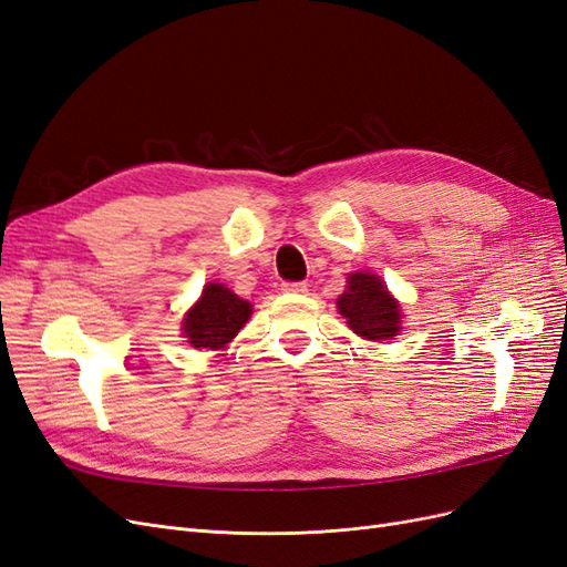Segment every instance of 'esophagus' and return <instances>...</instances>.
Listing matches in <instances>:
<instances>
[{
	"label": "esophagus",
	"mask_w": 567,
	"mask_h": 567,
	"mask_svg": "<svg viewBox=\"0 0 567 567\" xmlns=\"http://www.w3.org/2000/svg\"><path fill=\"white\" fill-rule=\"evenodd\" d=\"M281 290L284 293H307V284L305 281H284Z\"/></svg>",
	"instance_id": "1"
}]
</instances>
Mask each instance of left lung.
Here are the masks:
<instances>
[{
    "label": "left lung",
    "mask_w": 567,
    "mask_h": 567,
    "mask_svg": "<svg viewBox=\"0 0 567 567\" xmlns=\"http://www.w3.org/2000/svg\"><path fill=\"white\" fill-rule=\"evenodd\" d=\"M338 310L350 329L367 340H390L400 331V305L375 274H350L348 290L338 298Z\"/></svg>",
    "instance_id": "8db88e82"
}]
</instances>
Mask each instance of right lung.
<instances>
[{
	"instance_id": "add662e5",
	"label": "right lung",
	"mask_w": 567,
	"mask_h": 567,
	"mask_svg": "<svg viewBox=\"0 0 567 567\" xmlns=\"http://www.w3.org/2000/svg\"><path fill=\"white\" fill-rule=\"evenodd\" d=\"M250 302L234 296L221 284L203 288L200 300L184 319V336L194 348H225L250 319Z\"/></svg>"
}]
</instances>
